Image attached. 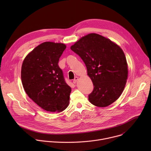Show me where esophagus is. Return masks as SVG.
<instances>
[{
    "label": "esophagus",
    "mask_w": 151,
    "mask_h": 151,
    "mask_svg": "<svg viewBox=\"0 0 151 151\" xmlns=\"http://www.w3.org/2000/svg\"><path fill=\"white\" fill-rule=\"evenodd\" d=\"M78 77L76 76V77L75 78V79H73V83H76V82H77V81H78Z\"/></svg>",
    "instance_id": "esophagus-1"
}]
</instances>
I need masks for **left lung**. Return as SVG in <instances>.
<instances>
[{
    "label": "left lung",
    "instance_id": "left-lung-1",
    "mask_svg": "<svg viewBox=\"0 0 151 151\" xmlns=\"http://www.w3.org/2000/svg\"><path fill=\"white\" fill-rule=\"evenodd\" d=\"M70 49L84 62L94 89L88 95L90 102L106 107L121 95L128 76L125 55L110 39L90 33L77 41Z\"/></svg>",
    "mask_w": 151,
    "mask_h": 151
}]
</instances>
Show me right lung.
I'll return each mask as SVG.
<instances>
[{"mask_svg":"<svg viewBox=\"0 0 151 151\" xmlns=\"http://www.w3.org/2000/svg\"><path fill=\"white\" fill-rule=\"evenodd\" d=\"M66 48L61 43H42L26 57L21 67V81L26 94L46 111L61 112L69 103L71 88L58 65Z\"/></svg>","mask_w":151,"mask_h":151,"instance_id":"obj_1","label":"right lung"}]
</instances>
